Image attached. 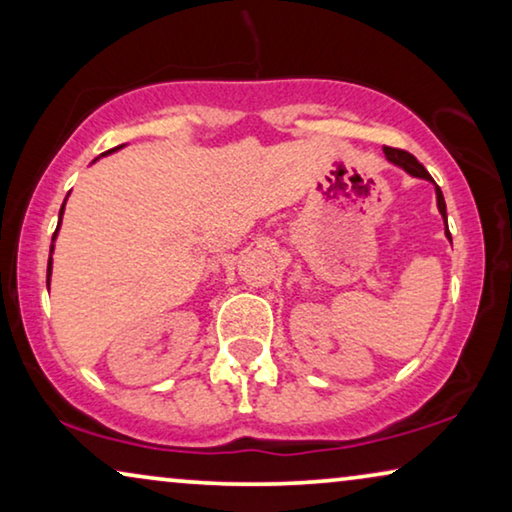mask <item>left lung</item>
I'll list each match as a JSON object with an SVG mask.
<instances>
[{
    "label": "left lung",
    "instance_id": "8db88e82",
    "mask_svg": "<svg viewBox=\"0 0 512 512\" xmlns=\"http://www.w3.org/2000/svg\"><path fill=\"white\" fill-rule=\"evenodd\" d=\"M384 156H387L389 163H394V165H398V167H403V170L408 172L410 177L426 179V181H431L433 186H436V202H438V212H440V216H443V219H445V235H447V240L452 242V237H450V230H447V207H445L443 191H440V186L436 184V181H433L431 174L424 170V165L419 163V160H417L415 156H412V153H408V151H401V149H391V146H384Z\"/></svg>",
    "mask_w": 512,
    "mask_h": 512
}]
</instances>
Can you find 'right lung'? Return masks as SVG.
<instances>
[{"mask_svg": "<svg viewBox=\"0 0 512 512\" xmlns=\"http://www.w3.org/2000/svg\"><path fill=\"white\" fill-rule=\"evenodd\" d=\"M118 149H123V146H116V149H111L107 153H114ZM102 156H104V153H102ZM65 202H67V198H65ZM65 202H62V207H60V216H58L60 221H58V228H55V233H53V242H55V237H58V230H60V223H62V214H65ZM51 272H53V244H51V256H48V270H46V284L48 286H51Z\"/></svg>", "mask_w": 512, "mask_h": 512, "instance_id": "right-lung-1", "label": "right lung"}]
</instances>
